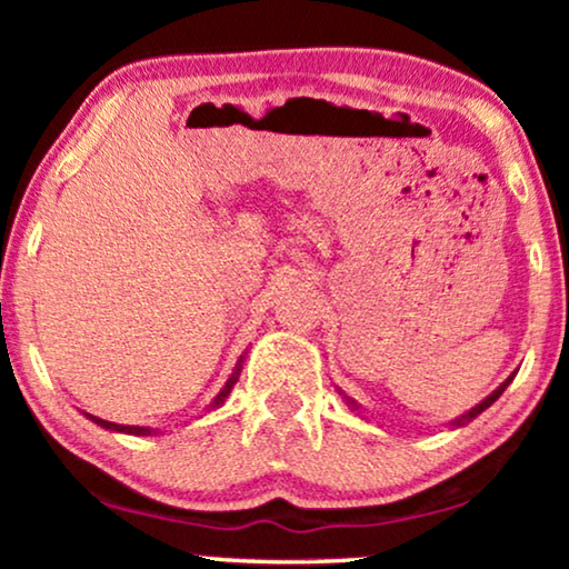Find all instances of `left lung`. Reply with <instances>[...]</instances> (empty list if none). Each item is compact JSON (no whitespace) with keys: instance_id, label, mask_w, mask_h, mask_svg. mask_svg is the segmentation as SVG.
I'll list each match as a JSON object with an SVG mask.
<instances>
[{"instance_id":"8db88e82","label":"left lung","mask_w":569,"mask_h":569,"mask_svg":"<svg viewBox=\"0 0 569 569\" xmlns=\"http://www.w3.org/2000/svg\"><path fill=\"white\" fill-rule=\"evenodd\" d=\"M518 372V370H516ZM516 372H512V376H508V380H502V383L500 386H497L495 388V391L492 393H489L487 396V399L485 401H479L477 403V407H471L469 411H466V415H461V417H456L453 419V422H450V427H463V425H469L471 422V419H477L479 415H481V411H485V409H489V407H492V403L497 401V399H500V396H502V391H505V388H508L510 383H512V378H516ZM339 396H341V399H345V403H347V407L349 409H352V411H357V415H362V407H360V403H357L355 399H349V396L345 393V391H339Z\"/></svg>"}]
</instances>
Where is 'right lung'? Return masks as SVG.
<instances>
[{
	"label": "right lung",
	"mask_w": 569,
	"mask_h": 569,
	"mask_svg": "<svg viewBox=\"0 0 569 569\" xmlns=\"http://www.w3.org/2000/svg\"><path fill=\"white\" fill-rule=\"evenodd\" d=\"M243 360H246V355H240L238 365H236V368H232V372H230L228 383L222 386V391L217 393V396H214V401L209 403V407H207V415H209V411L220 409L222 403H224V399H228L230 391H232V386L238 383V378H240V370H243ZM82 415L88 417V419H92V422H96L98 427H103V430H111V432L137 435V438H150V435H158V432H160V430H154V427H137V425H116V422H108V419H100V417H92V415H88V411H82Z\"/></svg>",
	"instance_id": "add662e5"
}]
</instances>
